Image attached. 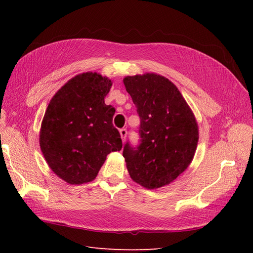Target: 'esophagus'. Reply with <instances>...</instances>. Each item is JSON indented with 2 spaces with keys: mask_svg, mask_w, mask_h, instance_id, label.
<instances>
[{
  "mask_svg": "<svg viewBox=\"0 0 253 253\" xmlns=\"http://www.w3.org/2000/svg\"><path fill=\"white\" fill-rule=\"evenodd\" d=\"M119 132H120V135H121V139H122V141H125V140H126V134H127L126 128H121Z\"/></svg>",
  "mask_w": 253,
  "mask_h": 253,
  "instance_id": "obj_1",
  "label": "esophagus"
}]
</instances>
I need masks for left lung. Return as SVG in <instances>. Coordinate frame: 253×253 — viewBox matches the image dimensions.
<instances>
[{"instance_id": "left-lung-1", "label": "left lung", "mask_w": 253, "mask_h": 253, "mask_svg": "<svg viewBox=\"0 0 253 253\" xmlns=\"http://www.w3.org/2000/svg\"><path fill=\"white\" fill-rule=\"evenodd\" d=\"M140 118L139 144L127 141L124 155L132 179L144 188L168 185L192 162L198 141L194 115L180 91L163 76L124 79Z\"/></svg>"}]
</instances>
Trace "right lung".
Returning a JSON list of instances; mask_svg holds the SVG:
<instances>
[{"label": "right lung", "mask_w": 253, "mask_h": 253, "mask_svg": "<svg viewBox=\"0 0 253 253\" xmlns=\"http://www.w3.org/2000/svg\"><path fill=\"white\" fill-rule=\"evenodd\" d=\"M112 82L97 73L76 76L52 97L45 112L40 147L50 169L72 185L96 178L122 141L113 126L115 109L104 103Z\"/></svg>", "instance_id": "add662e5"}]
</instances>
